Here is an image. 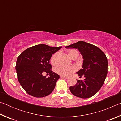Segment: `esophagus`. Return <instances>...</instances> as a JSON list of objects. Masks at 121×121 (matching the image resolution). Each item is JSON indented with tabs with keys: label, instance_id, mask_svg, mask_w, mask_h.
<instances>
[{
	"label": "esophagus",
	"instance_id": "34e87169",
	"mask_svg": "<svg viewBox=\"0 0 121 121\" xmlns=\"http://www.w3.org/2000/svg\"><path fill=\"white\" fill-rule=\"evenodd\" d=\"M60 77H61V78H65V79L68 78V77L65 76H60Z\"/></svg>",
	"mask_w": 121,
	"mask_h": 121
}]
</instances>
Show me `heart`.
I'll list each match as a JSON object with an SVG mask.
<instances>
[{
	"instance_id": "b5f03b06",
	"label": "heart",
	"mask_w": 121,
	"mask_h": 121,
	"mask_svg": "<svg viewBox=\"0 0 121 121\" xmlns=\"http://www.w3.org/2000/svg\"><path fill=\"white\" fill-rule=\"evenodd\" d=\"M68 53L69 56L73 59H74L75 58H76L78 56L79 54V53L78 52V51L76 50H75V49H72V50H69ZM60 54V53L58 52L55 53L54 54L52 55L50 60L51 64L54 65L58 64V63L59 62ZM76 67L73 65H70V66L60 65L58 67H56V69H55V71L59 75L66 76H69L71 74L73 73L76 70Z\"/></svg>"
}]
</instances>
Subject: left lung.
<instances>
[{"label":"left lung","mask_w":121,"mask_h":121,"mask_svg":"<svg viewBox=\"0 0 121 121\" xmlns=\"http://www.w3.org/2000/svg\"><path fill=\"white\" fill-rule=\"evenodd\" d=\"M65 48L77 49L83 59L82 68L76 73L79 77L83 75L85 79L77 80L75 86L69 87L70 92L76 97L84 99L92 97L101 89L107 76L108 61L105 54L97 46L83 41Z\"/></svg>","instance_id":"8db88e82"}]
</instances>
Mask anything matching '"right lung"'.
I'll use <instances>...</instances> for the list:
<instances>
[{
    "label": "right lung",
    "mask_w": 121,
    "mask_h": 121,
    "mask_svg": "<svg viewBox=\"0 0 121 121\" xmlns=\"http://www.w3.org/2000/svg\"><path fill=\"white\" fill-rule=\"evenodd\" d=\"M62 48L39 44L26 49L18 56L15 69L20 85L29 95L42 98L52 92L60 76L51 70L50 60ZM50 74L47 78L43 72Z\"/></svg>",
    "instance_id": "add662e5"
}]
</instances>
